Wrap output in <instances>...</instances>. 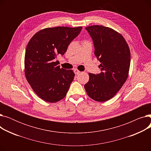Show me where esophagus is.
<instances>
[{"label": "esophagus", "instance_id": "34e87169", "mask_svg": "<svg viewBox=\"0 0 151 151\" xmlns=\"http://www.w3.org/2000/svg\"><path fill=\"white\" fill-rule=\"evenodd\" d=\"M73 71H74V73L75 75H79L81 73V71H79L78 69H75Z\"/></svg>", "mask_w": 151, "mask_h": 151}]
</instances>
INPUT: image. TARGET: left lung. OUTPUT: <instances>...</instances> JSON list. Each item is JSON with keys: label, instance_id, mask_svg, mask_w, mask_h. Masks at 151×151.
<instances>
[{"label": "left lung", "instance_id": "obj_1", "mask_svg": "<svg viewBox=\"0 0 151 151\" xmlns=\"http://www.w3.org/2000/svg\"><path fill=\"white\" fill-rule=\"evenodd\" d=\"M85 29L92 39L95 55L101 63V73H89L84 88L92 99L106 101L115 96L128 78L129 47L121 34L109 27L95 25Z\"/></svg>", "mask_w": 151, "mask_h": 151}]
</instances>
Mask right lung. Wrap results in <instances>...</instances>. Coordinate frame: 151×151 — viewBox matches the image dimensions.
<instances>
[{"label":"right lung","mask_w":151,"mask_h":151,"mask_svg":"<svg viewBox=\"0 0 151 151\" xmlns=\"http://www.w3.org/2000/svg\"><path fill=\"white\" fill-rule=\"evenodd\" d=\"M81 30L82 27H49L30 38L25 53L24 72L31 88L42 100L55 103L67 95L75 73L60 68L55 59L65 54Z\"/></svg>","instance_id":"1"}]
</instances>
